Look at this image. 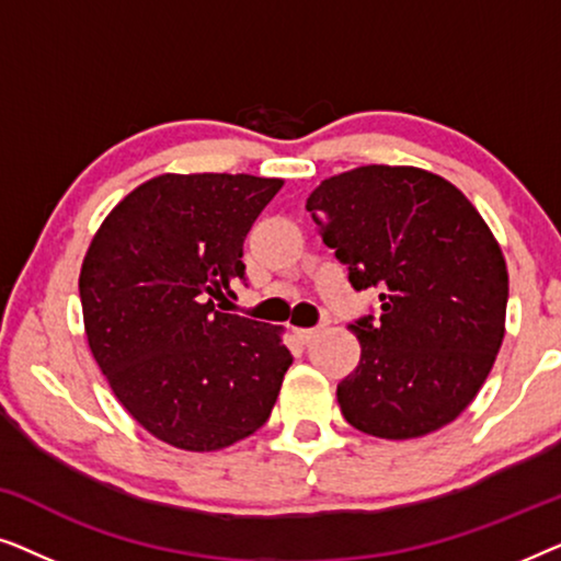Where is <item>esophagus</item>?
<instances>
[{
    "label": "esophagus",
    "instance_id": "obj_1",
    "mask_svg": "<svg viewBox=\"0 0 561 561\" xmlns=\"http://www.w3.org/2000/svg\"><path fill=\"white\" fill-rule=\"evenodd\" d=\"M319 332H321V329H296L294 336H296V340L301 342V344H309L311 340H317Z\"/></svg>",
    "mask_w": 561,
    "mask_h": 561
}]
</instances>
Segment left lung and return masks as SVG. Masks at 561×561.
I'll return each instance as SVG.
<instances>
[{"label":"left lung","instance_id":"1","mask_svg":"<svg viewBox=\"0 0 561 561\" xmlns=\"http://www.w3.org/2000/svg\"><path fill=\"white\" fill-rule=\"evenodd\" d=\"M317 232L378 311L352 321L359 365L336 386L359 432L413 439L462 413L505 334L508 271L478 209L439 175L363 165L306 202Z\"/></svg>","mask_w":561,"mask_h":561}]
</instances>
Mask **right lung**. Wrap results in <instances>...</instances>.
Instances as JSON below:
<instances>
[{"instance_id":"1","label":"right lung","mask_w":561,"mask_h":561,"mask_svg":"<svg viewBox=\"0 0 561 561\" xmlns=\"http://www.w3.org/2000/svg\"><path fill=\"white\" fill-rule=\"evenodd\" d=\"M283 181L158 175L114 206L79 294L96 365L160 442L214 451L271 416L294 355L278 329L217 311L244 283L242 242ZM248 286V283H244Z\"/></svg>"}]
</instances>
